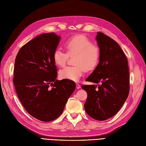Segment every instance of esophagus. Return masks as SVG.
Wrapping results in <instances>:
<instances>
[{
	"instance_id": "34e87169",
	"label": "esophagus",
	"mask_w": 146,
	"mask_h": 146,
	"mask_svg": "<svg viewBox=\"0 0 146 146\" xmlns=\"http://www.w3.org/2000/svg\"><path fill=\"white\" fill-rule=\"evenodd\" d=\"M76 89H79L81 88V86L79 84H78V83L76 84Z\"/></svg>"
}]
</instances>
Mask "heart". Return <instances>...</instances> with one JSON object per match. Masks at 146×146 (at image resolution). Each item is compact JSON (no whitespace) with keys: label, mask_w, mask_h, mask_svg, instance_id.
<instances>
[{"label":"heart","mask_w":146,"mask_h":146,"mask_svg":"<svg viewBox=\"0 0 146 146\" xmlns=\"http://www.w3.org/2000/svg\"><path fill=\"white\" fill-rule=\"evenodd\" d=\"M64 46L67 53L60 48L55 50L52 58L55 64L59 66H64L68 58V55L76 54L73 66H66L60 70L59 76L61 79L73 81H79L87 70L94 69L98 65L100 57L99 47L92 44L91 40L83 35H77L67 39Z\"/></svg>","instance_id":"heart-1"}]
</instances>
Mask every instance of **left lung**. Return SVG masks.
<instances>
[{"label": "left lung", "instance_id": "1", "mask_svg": "<svg viewBox=\"0 0 146 146\" xmlns=\"http://www.w3.org/2000/svg\"><path fill=\"white\" fill-rule=\"evenodd\" d=\"M96 40L100 51L99 62L86 81L98 85H83L81 88L88 94L86 112L103 121L113 117L128 98L129 74L127 58L118 43L100 32Z\"/></svg>", "mask_w": 146, "mask_h": 146}]
</instances>
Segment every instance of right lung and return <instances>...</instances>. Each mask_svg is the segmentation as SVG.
Segmentation results:
<instances>
[{
    "instance_id": "add662e5",
    "label": "right lung",
    "mask_w": 146,
    "mask_h": 146,
    "mask_svg": "<svg viewBox=\"0 0 146 146\" xmlns=\"http://www.w3.org/2000/svg\"><path fill=\"white\" fill-rule=\"evenodd\" d=\"M60 38L54 33L37 36L20 48L15 62L13 82L18 98L32 117L42 121L57 118L76 88L72 81L56 80L52 55Z\"/></svg>"
}]
</instances>
